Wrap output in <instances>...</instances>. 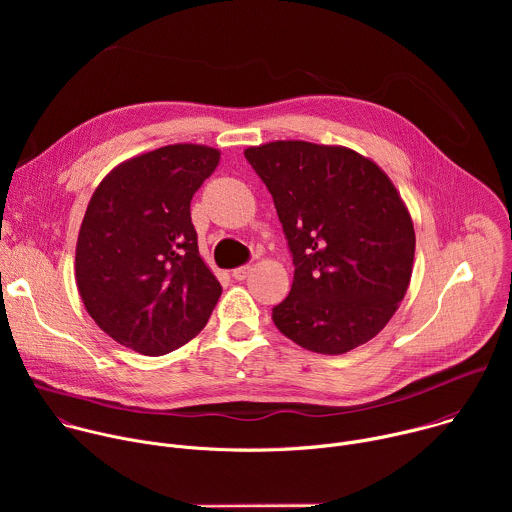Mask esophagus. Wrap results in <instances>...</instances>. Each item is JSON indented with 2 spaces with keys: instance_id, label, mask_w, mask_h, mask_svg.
Segmentation results:
<instances>
[{
  "instance_id": "1",
  "label": "esophagus",
  "mask_w": 512,
  "mask_h": 512,
  "mask_svg": "<svg viewBox=\"0 0 512 512\" xmlns=\"http://www.w3.org/2000/svg\"><path fill=\"white\" fill-rule=\"evenodd\" d=\"M249 273H251V265H241V267H237V269L233 271V277L239 279V281H243V279L249 277Z\"/></svg>"
}]
</instances>
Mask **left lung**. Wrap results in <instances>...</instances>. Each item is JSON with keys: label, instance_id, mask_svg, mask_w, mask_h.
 Listing matches in <instances>:
<instances>
[{"label": "left lung", "instance_id": "1", "mask_svg": "<svg viewBox=\"0 0 512 512\" xmlns=\"http://www.w3.org/2000/svg\"><path fill=\"white\" fill-rule=\"evenodd\" d=\"M245 158L273 196L296 267L289 296L271 312L277 330L320 354L369 342L403 300L415 255L393 182L334 145L273 141Z\"/></svg>", "mask_w": 512, "mask_h": 512}]
</instances>
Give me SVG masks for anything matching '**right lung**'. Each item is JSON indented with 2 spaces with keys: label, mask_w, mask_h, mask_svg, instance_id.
<instances>
[{
  "label": "right lung",
  "mask_w": 512,
  "mask_h": 512,
  "mask_svg": "<svg viewBox=\"0 0 512 512\" xmlns=\"http://www.w3.org/2000/svg\"><path fill=\"white\" fill-rule=\"evenodd\" d=\"M218 160L206 145H166L115 168L87 206L75 259L81 298L97 326L135 352L180 348L221 298L190 216Z\"/></svg>",
  "instance_id": "obj_1"
}]
</instances>
